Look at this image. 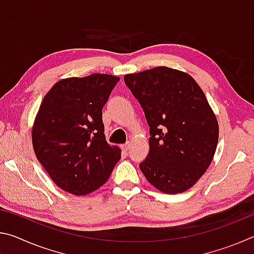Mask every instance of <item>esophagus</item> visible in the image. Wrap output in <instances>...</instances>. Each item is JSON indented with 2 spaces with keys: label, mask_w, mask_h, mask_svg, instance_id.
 <instances>
[{
  "label": "esophagus",
  "mask_w": 254,
  "mask_h": 254,
  "mask_svg": "<svg viewBox=\"0 0 254 254\" xmlns=\"http://www.w3.org/2000/svg\"><path fill=\"white\" fill-rule=\"evenodd\" d=\"M121 148L124 152H127V150L130 149V142H127L126 144H122Z\"/></svg>",
  "instance_id": "esophagus-1"
}]
</instances>
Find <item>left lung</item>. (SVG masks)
<instances>
[{
	"label": "left lung",
	"instance_id": "left-lung-1",
	"mask_svg": "<svg viewBox=\"0 0 254 254\" xmlns=\"http://www.w3.org/2000/svg\"><path fill=\"white\" fill-rule=\"evenodd\" d=\"M150 127V151L140 169L162 192L179 194L196 184L212 162L218 123L191 76L156 67L124 76Z\"/></svg>",
	"mask_w": 254,
	"mask_h": 254
}]
</instances>
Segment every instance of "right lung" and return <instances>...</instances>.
<instances>
[{
	"label": "right lung",
	"mask_w": 254,
	"mask_h": 254,
	"mask_svg": "<svg viewBox=\"0 0 254 254\" xmlns=\"http://www.w3.org/2000/svg\"><path fill=\"white\" fill-rule=\"evenodd\" d=\"M119 77L92 74L59 80L47 93L32 128L38 160L59 188L87 195L106 183L121 150L104 135L102 109Z\"/></svg>",
	"instance_id": "add662e5"
}]
</instances>
